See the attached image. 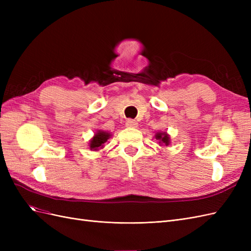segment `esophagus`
<instances>
[{
  "mask_svg": "<svg viewBox=\"0 0 251 251\" xmlns=\"http://www.w3.org/2000/svg\"><path fill=\"white\" fill-rule=\"evenodd\" d=\"M126 126L127 127H137L138 124H137V121H135L133 119H127L126 123Z\"/></svg>",
  "mask_w": 251,
  "mask_h": 251,
  "instance_id": "obj_1",
  "label": "esophagus"
}]
</instances>
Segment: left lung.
<instances>
[{
    "label": "left lung",
    "instance_id": "8db88e82",
    "mask_svg": "<svg viewBox=\"0 0 251 251\" xmlns=\"http://www.w3.org/2000/svg\"><path fill=\"white\" fill-rule=\"evenodd\" d=\"M155 138L158 140L160 147H168L171 143V137L166 132H158L155 134Z\"/></svg>",
    "mask_w": 251,
    "mask_h": 251
}]
</instances>
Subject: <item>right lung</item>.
I'll list each match as a JSON object with an SVG mask.
<instances>
[{
  "label": "right lung",
  "instance_id": "add662e5",
  "mask_svg": "<svg viewBox=\"0 0 251 251\" xmlns=\"http://www.w3.org/2000/svg\"><path fill=\"white\" fill-rule=\"evenodd\" d=\"M111 133L103 131V130H97L94 136L91 138L89 142V149L91 151H100L104 148V143L108 141L111 137Z\"/></svg>",
  "mask_w": 251,
  "mask_h": 251
}]
</instances>
